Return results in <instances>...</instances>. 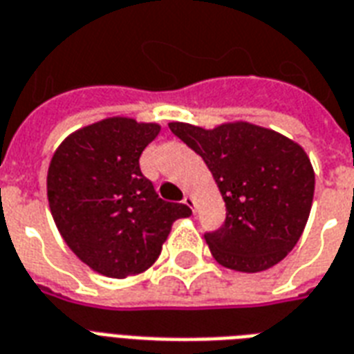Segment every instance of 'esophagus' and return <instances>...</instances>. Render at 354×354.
<instances>
[{
  "mask_svg": "<svg viewBox=\"0 0 354 354\" xmlns=\"http://www.w3.org/2000/svg\"><path fill=\"white\" fill-rule=\"evenodd\" d=\"M183 203H185L186 207H190L194 212H196V201H194V197L192 196H185V199H183Z\"/></svg>",
  "mask_w": 354,
  "mask_h": 354,
  "instance_id": "34e87169",
  "label": "esophagus"
}]
</instances>
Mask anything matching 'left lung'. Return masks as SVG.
I'll list each match as a JSON object with an SVG mask.
<instances>
[{"label": "left lung", "mask_w": 354, "mask_h": 354, "mask_svg": "<svg viewBox=\"0 0 354 354\" xmlns=\"http://www.w3.org/2000/svg\"><path fill=\"white\" fill-rule=\"evenodd\" d=\"M168 125L205 160L225 201V223L205 234L216 262L243 273L279 264L299 242L310 216L316 177L305 149L249 122L214 129Z\"/></svg>", "instance_id": "1"}]
</instances>
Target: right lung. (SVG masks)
Here are the masks:
<instances>
[{
	"label": "right lung",
	"instance_id": "1",
	"mask_svg": "<svg viewBox=\"0 0 354 354\" xmlns=\"http://www.w3.org/2000/svg\"><path fill=\"white\" fill-rule=\"evenodd\" d=\"M158 123L112 116L66 136L48 169V201L68 248L100 275L125 279L155 264L183 203L158 197L140 155Z\"/></svg>",
	"mask_w": 354,
	"mask_h": 354
}]
</instances>
